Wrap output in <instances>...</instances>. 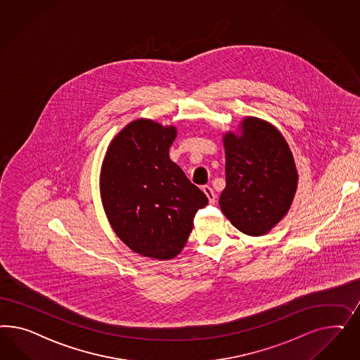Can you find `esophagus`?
Wrapping results in <instances>:
<instances>
[{"label":"esophagus","mask_w":360,"mask_h":360,"mask_svg":"<svg viewBox=\"0 0 360 360\" xmlns=\"http://www.w3.org/2000/svg\"><path fill=\"white\" fill-rule=\"evenodd\" d=\"M202 190H203V193L207 195L210 205H214V203L217 202V195H215L214 190H212V188H211L208 185L203 186V187H202Z\"/></svg>","instance_id":"obj_1"}]
</instances>
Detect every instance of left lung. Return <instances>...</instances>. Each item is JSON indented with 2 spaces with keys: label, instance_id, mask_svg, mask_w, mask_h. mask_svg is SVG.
I'll return each instance as SVG.
<instances>
[{
  "label": "left lung",
  "instance_id": "left-lung-1",
  "mask_svg": "<svg viewBox=\"0 0 360 360\" xmlns=\"http://www.w3.org/2000/svg\"><path fill=\"white\" fill-rule=\"evenodd\" d=\"M240 131L223 137L226 188L219 206L240 232L262 236L289 211L298 174L288 142L272 124L245 117Z\"/></svg>",
  "mask_w": 360,
  "mask_h": 360
}]
</instances>
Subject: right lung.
<instances>
[{
    "label": "right lung",
    "instance_id": "1",
    "mask_svg": "<svg viewBox=\"0 0 360 360\" xmlns=\"http://www.w3.org/2000/svg\"><path fill=\"white\" fill-rule=\"evenodd\" d=\"M175 127L131 121L109 143L100 194L116 235L131 251L169 260L185 247L207 196L169 157Z\"/></svg>",
    "mask_w": 360,
    "mask_h": 360
}]
</instances>
